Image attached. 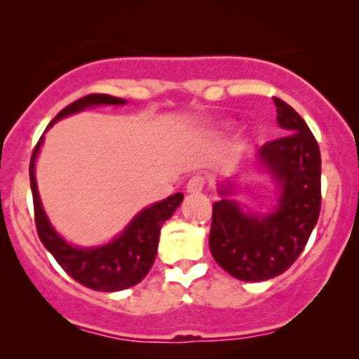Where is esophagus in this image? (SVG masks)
Instances as JSON below:
<instances>
[{"instance_id":"esophagus-1","label":"esophagus","mask_w":359,"mask_h":359,"mask_svg":"<svg viewBox=\"0 0 359 359\" xmlns=\"http://www.w3.org/2000/svg\"><path fill=\"white\" fill-rule=\"evenodd\" d=\"M206 184H208L206 175H201V173H196V175H192L191 179H189L186 189H187V192H191V194H199L201 191H204Z\"/></svg>"}]
</instances>
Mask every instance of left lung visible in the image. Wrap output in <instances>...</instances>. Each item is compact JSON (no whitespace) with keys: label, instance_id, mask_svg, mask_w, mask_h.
<instances>
[{"label":"left lung","instance_id":"1","mask_svg":"<svg viewBox=\"0 0 359 359\" xmlns=\"http://www.w3.org/2000/svg\"><path fill=\"white\" fill-rule=\"evenodd\" d=\"M286 135L259 149V160L281 189L266 216L245 215L233 201L212 204L210 249L215 261L240 281H266L285 273L309 242L320 215V149L300 114L274 97ZM222 189L219 194H226Z\"/></svg>","mask_w":359,"mask_h":359}]
</instances>
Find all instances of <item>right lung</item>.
<instances>
[{
	"label": "right lung",
	"instance_id": "add662e5",
	"mask_svg": "<svg viewBox=\"0 0 359 359\" xmlns=\"http://www.w3.org/2000/svg\"><path fill=\"white\" fill-rule=\"evenodd\" d=\"M126 100L117 97L105 95V93H90L81 97L80 100L73 102L68 107L50 121L47 129L62 117L80 112L93 105H122ZM41 136L37 147L34 148L32 158H30V189L34 198V215L35 226L41 242L50 254L54 255L59 266L68 273L74 281L95 291H121L143 281L144 276L151 269L158 249V238L161 224L167 222L173 215V211L180 206L184 194L177 192L170 198L155 203L147 208L126 226V230L116 240L102 247L93 249H78L69 245L65 238L59 237L57 231L50 226L44 210H42L41 198L37 192L35 182V158L41 149Z\"/></svg>",
	"mask_w": 359,
	"mask_h": 359
}]
</instances>
